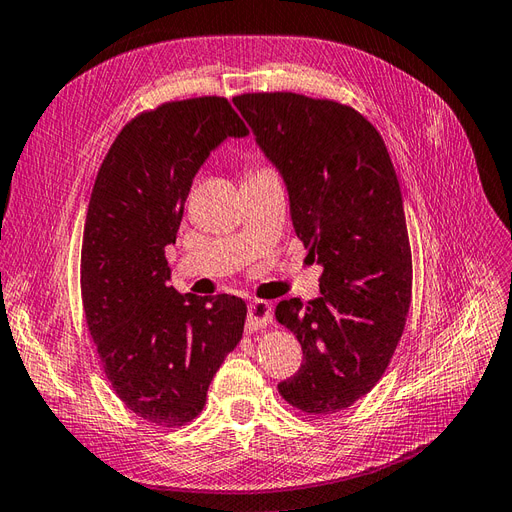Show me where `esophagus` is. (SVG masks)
Listing matches in <instances>:
<instances>
[{"instance_id": "34e87169", "label": "esophagus", "mask_w": 512, "mask_h": 512, "mask_svg": "<svg viewBox=\"0 0 512 512\" xmlns=\"http://www.w3.org/2000/svg\"><path fill=\"white\" fill-rule=\"evenodd\" d=\"M272 322V307L266 300H253L251 305H248V313H246V326L248 331H259L264 329Z\"/></svg>"}]
</instances>
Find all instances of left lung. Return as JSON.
Segmentation results:
<instances>
[{"instance_id":"left-lung-1","label":"left lung","mask_w":512,"mask_h":512,"mask_svg":"<svg viewBox=\"0 0 512 512\" xmlns=\"http://www.w3.org/2000/svg\"><path fill=\"white\" fill-rule=\"evenodd\" d=\"M290 194L294 231L322 266L320 296L274 316L303 346L279 393L307 415L348 409L385 374L411 305L400 183L376 127L355 108L296 93L233 97Z\"/></svg>"}]
</instances>
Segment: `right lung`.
<instances>
[{
	"mask_svg": "<svg viewBox=\"0 0 512 512\" xmlns=\"http://www.w3.org/2000/svg\"><path fill=\"white\" fill-rule=\"evenodd\" d=\"M248 129L225 97L170 101L129 121L103 160L82 242V300L99 359L129 411L179 428L240 344L246 303L170 287L192 179L218 144Z\"/></svg>",
	"mask_w": 512,
	"mask_h": 512,
	"instance_id": "right-lung-1",
	"label": "right lung"
}]
</instances>
